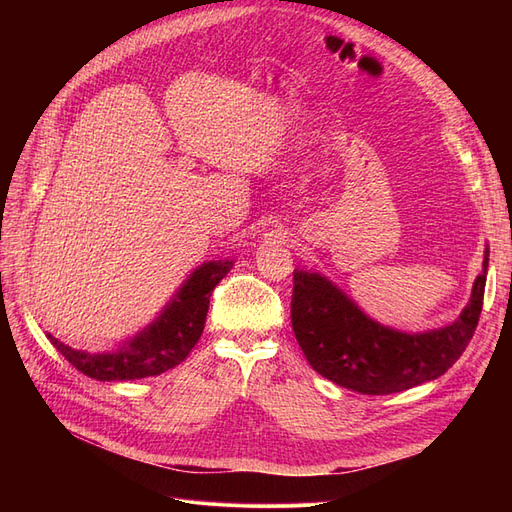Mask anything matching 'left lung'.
Here are the masks:
<instances>
[{
    "label": "left lung",
    "mask_w": 512,
    "mask_h": 512,
    "mask_svg": "<svg viewBox=\"0 0 512 512\" xmlns=\"http://www.w3.org/2000/svg\"><path fill=\"white\" fill-rule=\"evenodd\" d=\"M489 250L472 297L453 324L401 333L365 316L327 277L294 269V337L320 376L363 395H391L440 378L468 348L483 309Z\"/></svg>",
    "instance_id": "1"
}]
</instances>
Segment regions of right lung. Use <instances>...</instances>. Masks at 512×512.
Listing matches in <instances>:
<instances>
[{
  "instance_id": "add662e5",
  "label": "right lung",
  "mask_w": 512,
  "mask_h": 512,
  "mask_svg": "<svg viewBox=\"0 0 512 512\" xmlns=\"http://www.w3.org/2000/svg\"><path fill=\"white\" fill-rule=\"evenodd\" d=\"M230 269L232 260H209L200 265L162 309V314L117 350L89 354L61 344L51 333L46 337L72 367L94 380L111 382L160 376L179 365L196 346L205 329L211 292Z\"/></svg>"
}]
</instances>
